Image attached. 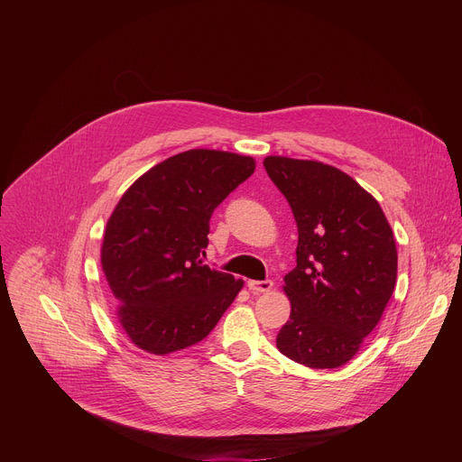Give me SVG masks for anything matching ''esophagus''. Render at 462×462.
I'll use <instances>...</instances> for the list:
<instances>
[{
  "label": "esophagus",
  "instance_id": "obj_1",
  "mask_svg": "<svg viewBox=\"0 0 462 462\" xmlns=\"http://www.w3.org/2000/svg\"><path fill=\"white\" fill-rule=\"evenodd\" d=\"M274 287V282L271 280H265V282H248V289L254 292V294H261V292H271Z\"/></svg>",
  "mask_w": 462,
  "mask_h": 462
}]
</instances>
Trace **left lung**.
I'll return each instance as SVG.
<instances>
[{"instance_id": "obj_1", "label": "left lung", "mask_w": 462, "mask_h": 462, "mask_svg": "<svg viewBox=\"0 0 462 462\" xmlns=\"http://www.w3.org/2000/svg\"><path fill=\"white\" fill-rule=\"evenodd\" d=\"M263 166L298 225L296 267L283 278L291 318L276 346L307 367H340L360 351L393 294V230L374 197L335 166L282 155Z\"/></svg>"}]
</instances>
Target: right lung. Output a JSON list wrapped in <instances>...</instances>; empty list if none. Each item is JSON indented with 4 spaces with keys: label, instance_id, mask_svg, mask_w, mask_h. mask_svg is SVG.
Masks as SVG:
<instances>
[{
    "label": "right lung",
    "instance_id": "1",
    "mask_svg": "<svg viewBox=\"0 0 462 462\" xmlns=\"http://www.w3.org/2000/svg\"><path fill=\"white\" fill-rule=\"evenodd\" d=\"M255 161L219 150L177 153L131 184L107 219L102 269L116 319L139 349L170 355L201 342L243 289L203 263L212 212Z\"/></svg>",
    "mask_w": 462,
    "mask_h": 462
}]
</instances>
